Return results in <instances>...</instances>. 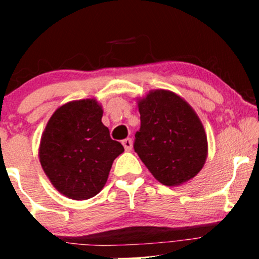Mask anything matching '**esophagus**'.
Returning a JSON list of instances; mask_svg holds the SVG:
<instances>
[{"label": "esophagus", "instance_id": "obj_1", "mask_svg": "<svg viewBox=\"0 0 259 259\" xmlns=\"http://www.w3.org/2000/svg\"><path fill=\"white\" fill-rule=\"evenodd\" d=\"M122 145H123V147H125V150L127 152L132 150V140H131L130 138H127V139L122 140Z\"/></svg>", "mask_w": 259, "mask_h": 259}]
</instances>
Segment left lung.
I'll use <instances>...</instances> for the list:
<instances>
[{
	"label": "left lung",
	"instance_id": "1",
	"mask_svg": "<svg viewBox=\"0 0 259 259\" xmlns=\"http://www.w3.org/2000/svg\"><path fill=\"white\" fill-rule=\"evenodd\" d=\"M140 130L134 151L158 182L179 186L194 178L207 158V137L185 99L168 90L137 99Z\"/></svg>",
	"mask_w": 259,
	"mask_h": 259
}]
</instances>
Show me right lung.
Returning <instances> with one entry per match:
<instances>
[{
  "mask_svg": "<svg viewBox=\"0 0 259 259\" xmlns=\"http://www.w3.org/2000/svg\"><path fill=\"white\" fill-rule=\"evenodd\" d=\"M101 104L82 99L56 108L41 136L38 159L52 185L73 200H86L104 189L123 146L112 140L101 121Z\"/></svg>",
  "mask_w": 259,
  "mask_h": 259,
  "instance_id": "add662e5",
  "label": "right lung"
}]
</instances>
